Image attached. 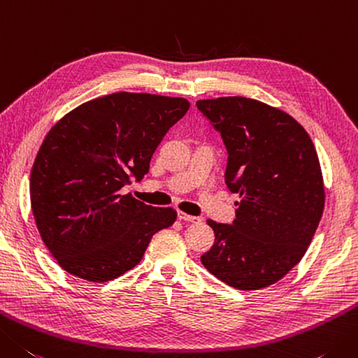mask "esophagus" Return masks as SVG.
Returning a JSON list of instances; mask_svg holds the SVG:
<instances>
[{"label": "esophagus", "instance_id": "34e87169", "mask_svg": "<svg viewBox=\"0 0 358 358\" xmlns=\"http://www.w3.org/2000/svg\"><path fill=\"white\" fill-rule=\"evenodd\" d=\"M178 219L183 220V222H189V223H197V222L201 220L200 217H197V215H189V214L181 213V211L178 213Z\"/></svg>", "mask_w": 358, "mask_h": 358}]
</instances>
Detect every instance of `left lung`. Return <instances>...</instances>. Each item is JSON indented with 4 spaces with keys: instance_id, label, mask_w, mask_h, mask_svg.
Here are the masks:
<instances>
[{
    "instance_id": "obj_1",
    "label": "left lung",
    "mask_w": 358,
    "mask_h": 358,
    "mask_svg": "<svg viewBox=\"0 0 358 358\" xmlns=\"http://www.w3.org/2000/svg\"><path fill=\"white\" fill-rule=\"evenodd\" d=\"M228 152L225 183L239 194L231 225L208 220L215 241L201 264L239 290L278 282L306 255L324 209L310 136L282 110L247 97L197 101Z\"/></svg>"
}]
</instances>
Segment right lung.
I'll list each match as a JSON object with an SVG mask.
<instances>
[{"label": "right lung", "mask_w": 358, "mask_h": 358, "mask_svg": "<svg viewBox=\"0 0 358 358\" xmlns=\"http://www.w3.org/2000/svg\"><path fill=\"white\" fill-rule=\"evenodd\" d=\"M191 107L183 97L115 93L82 103L49 130L31 172L41 239L60 267L107 282L139 264L152 236L177 219L122 195L149 172L153 152Z\"/></svg>", "instance_id": "1"}]
</instances>
